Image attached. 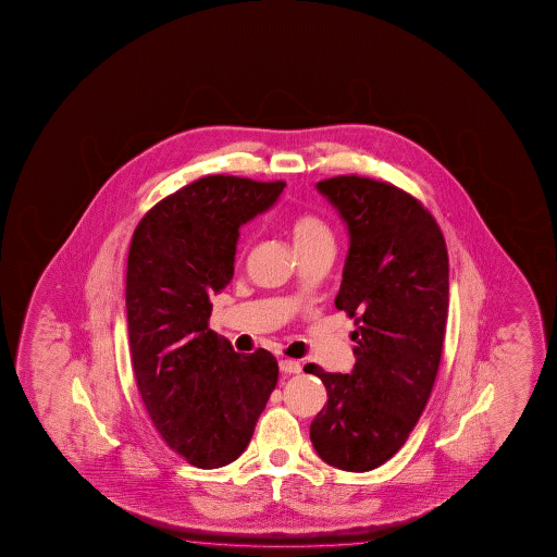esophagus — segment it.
<instances>
[{
    "label": "esophagus",
    "mask_w": 557,
    "mask_h": 557,
    "mask_svg": "<svg viewBox=\"0 0 557 557\" xmlns=\"http://www.w3.org/2000/svg\"><path fill=\"white\" fill-rule=\"evenodd\" d=\"M278 368H281V372H284V374H300V372H302L300 362L293 359L281 360V362H278Z\"/></svg>",
    "instance_id": "34e87169"
}]
</instances>
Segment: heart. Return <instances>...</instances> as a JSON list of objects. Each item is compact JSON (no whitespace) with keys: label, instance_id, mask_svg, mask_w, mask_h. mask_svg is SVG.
<instances>
[{"label":"heart","instance_id":"heart-1","mask_svg":"<svg viewBox=\"0 0 557 557\" xmlns=\"http://www.w3.org/2000/svg\"><path fill=\"white\" fill-rule=\"evenodd\" d=\"M288 234L293 239L296 253L308 255L323 249V247H333V234L327 222H323L320 216L311 212H300L290 220L288 224Z\"/></svg>","mask_w":557,"mask_h":557}]
</instances>
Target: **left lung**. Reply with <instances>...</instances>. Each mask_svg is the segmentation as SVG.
Masks as SVG:
<instances>
[{
  "label": "left lung",
  "instance_id": "8db88e82",
  "mask_svg": "<svg viewBox=\"0 0 557 557\" xmlns=\"http://www.w3.org/2000/svg\"><path fill=\"white\" fill-rule=\"evenodd\" d=\"M318 190L349 230L335 298L355 318L350 374L308 367L327 389L310 424L323 462L368 472L406 444L433 392L448 315V251L433 214L384 181L341 175Z\"/></svg>",
  "mask_w": 557,
  "mask_h": 557
}]
</instances>
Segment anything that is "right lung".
I'll return each mask as SVG.
<instances>
[{
  "mask_svg": "<svg viewBox=\"0 0 557 557\" xmlns=\"http://www.w3.org/2000/svg\"><path fill=\"white\" fill-rule=\"evenodd\" d=\"M284 187L208 175L160 200L134 230L126 264L134 377L161 438L202 470L242 456L278 380L269 350L239 355L208 320L210 298L234 276L239 227Z\"/></svg>",
  "mask_w": 557,
  "mask_h": 557,
  "instance_id": "obj_1",
  "label": "right lung"
}]
</instances>
